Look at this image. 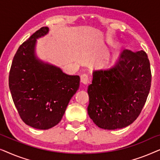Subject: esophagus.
Masks as SVG:
<instances>
[{"label":"esophagus","instance_id":"obj_1","mask_svg":"<svg viewBox=\"0 0 160 160\" xmlns=\"http://www.w3.org/2000/svg\"><path fill=\"white\" fill-rule=\"evenodd\" d=\"M90 81H91V78L89 77L87 74H82V75L81 76V82H82V83H83V84H89V83L90 82Z\"/></svg>","mask_w":160,"mask_h":160}]
</instances>
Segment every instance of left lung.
I'll return each mask as SVG.
<instances>
[{
	"instance_id": "obj_1",
	"label": "left lung",
	"mask_w": 160,
	"mask_h": 160,
	"mask_svg": "<svg viewBox=\"0 0 160 160\" xmlns=\"http://www.w3.org/2000/svg\"><path fill=\"white\" fill-rule=\"evenodd\" d=\"M151 82L150 62L146 52L124 50L113 66L93 71L92 82L87 89L89 117L105 130L129 126L145 105Z\"/></svg>"
}]
</instances>
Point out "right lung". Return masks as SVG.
<instances>
[{
  "mask_svg": "<svg viewBox=\"0 0 160 160\" xmlns=\"http://www.w3.org/2000/svg\"><path fill=\"white\" fill-rule=\"evenodd\" d=\"M48 32L49 28H40L19 47L8 78L13 101L22 120L38 130H48L61 121L80 84L78 76L68 75L37 58L36 40Z\"/></svg>",
  "mask_w": 160,
  "mask_h": 160,
  "instance_id": "add662e5",
  "label": "right lung"
}]
</instances>
